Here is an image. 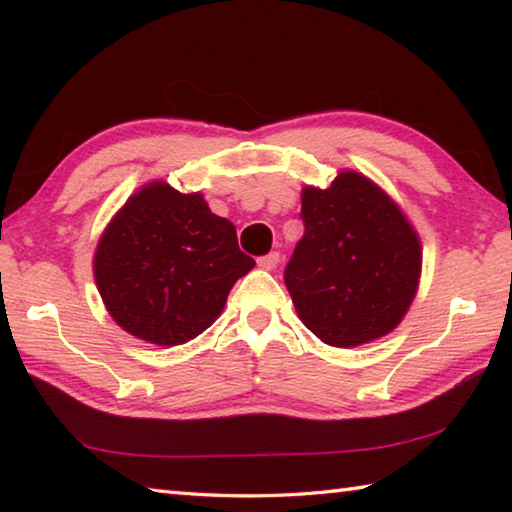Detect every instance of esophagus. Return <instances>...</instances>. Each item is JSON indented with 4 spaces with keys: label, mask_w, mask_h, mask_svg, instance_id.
Masks as SVG:
<instances>
[{
    "label": "esophagus",
    "mask_w": 512,
    "mask_h": 512,
    "mask_svg": "<svg viewBox=\"0 0 512 512\" xmlns=\"http://www.w3.org/2000/svg\"><path fill=\"white\" fill-rule=\"evenodd\" d=\"M277 264H280V253H268V255L257 259V266L266 268V271H273Z\"/></svg>",
    "instance_id": "34e87169"
}]
</instances>
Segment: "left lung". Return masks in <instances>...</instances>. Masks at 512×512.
Here are the masks:
<instances>
[{
    "mask_svg": "<svg viewBox=\"0 0 512 512\" xmlns=\"http://www.w3.org/2000/svg\"><path fill=\"white\" fill-rule=\"evenodd\" d=\"M305 235L284 268L302 323L334 348H357L400 325L422 268L420 239L400 207L357 171L302 189Z\"/></svg>",
    "mask_w": 512,
    "mask_h": 512,
    "instance_id": "8db88e82",
    "label": "left lung"
}]
</instances>
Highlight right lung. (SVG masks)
<instances>
[{
	"label": "right lung",
	"instance_id": "1",
	"mask_svg": "<svg viewBox=\"0 0 512 512\" xmlns=\"http://www.w3.org/2000/svg\"><path fill=\"white\" fill-rule=\"evenodd\" d=\"M255 266L237 230L201 194L155 180L112 216L94 253L108 314L137 339L180 345L210 327L230 289Z\"/></svg>",
	"mask_w": 512,
	"mask_h": 512
}]
</instances>
